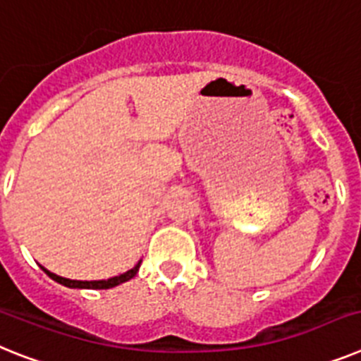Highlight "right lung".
<instances>
[{"instance_id":"1","label":"right lung","mask_w":361,"mask_h":361,"mask_svg":"<svg viewBox=\"0 0 361 361\" xmlns=\"http://www.w3.org/2000/svg\"><path fill=\"white\" fill-rule=\"evenodd\" d=\"M139 266H141V260H139V262L134 266V268L128 269V271H124V274L115 275V277H110V279H102V281H73V279H66V277H60V275L53 274V271H49V269H47V268H44V266H42V269H44L45 274L49 275V277L53 279V281H56V283L63 284V286H68V288L108 290V288H114V286H119V284L126 283V281H130V279H134L135 275H137V271H139Z\"/></svg>"}]
</instances>
